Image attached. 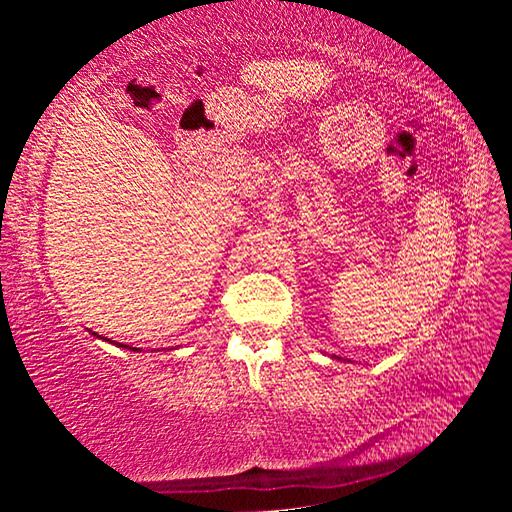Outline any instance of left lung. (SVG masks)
<instances>
[{
	"label": "left lung",
	"instance_id": "8db88e82",
	"mask_svg": "<svg viewBox=\"0 0 512 512\" xmlns=\"http://www.w3.org/2000/svg\"><path fill=\"white\" fill-rule=\"evenodd\" d=\"M339 359H341V357H339Z\"/></svg>",
	"mask_w": 512,
	"mask_h": 512
}]
</instances>
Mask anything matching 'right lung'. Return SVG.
Segmentation results:
<instances>
[{"label": "right lung", "mask_w": 512, "mask_h": 512, "mask_svg": "<svg viewBox=\"0 0 512 512\" xmlns=\"http://www.w3.org/2000/svg\"><path fill=\"white\" fill-rule=\"evenodd\" d=\"M88 332L94 336V339H101V341H106V343H112V345H117V348H124V350H131V352H142L140 348H131V345H124V343H115L112 339H106V336H101V334H97V332H92V329H88ZM173 350V348H171Z\"/></svg>", "instance_id": "add662e5"}]
</instances>
